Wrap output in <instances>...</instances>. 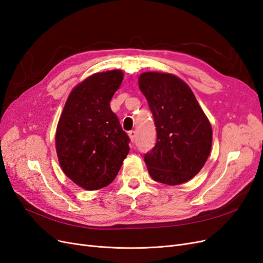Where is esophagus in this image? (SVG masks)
<instances>
[{
    "mask_svg": "<svg viewBox=\"0 0 263 263\" xmlns=\"http://www.w3.org/2000/svg\"><path fill=\"white\" fill-rule=\"evenodd\" d=\"M128 135H129L130 140L134 142L135 139H136V132H135V130H130V132H128Z\"/></svg>",
    "mask_w": 263,
    "mask_h": 263,
    "instance_id": "1",
    "label": "esophagus"
}]
</instances>
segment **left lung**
<instances>
[{
	"instance_id": "obj_1",
	"label": "left lung",
	"mask_w": 263,
	"mask_h": 263,
	"mask_svg": "<svg viewBox=\"0 0 263 263\" xmlns=\"http://www.w3.org/2000/svg\"><path fill=\"white\" fill-rule=\"evenodd\" d=\"M139 89L148 101L157 130L155 147L145 155L150 177L178 185L201 171L212 148V126L192 90L170 73L145 72Z\"/></svg>"
}]
</instances>
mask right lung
I'll return each mask as SVG.
<instances>
[{
	"instance_id": "obj_1",
	"label": "right lung",
	"mask_w": 263,
	"mask_h": 263,
	"mask_svg": "<svg viewBox=\"0 0 263 263\" xmlns=\"http://www.w3.org/2000/svg\"><path fill=\"white\" fill-rule=\"evenodd\" d=\"M123 78L121 70L92 74L70 93L60 116L55 133L59 163L84 190L110 184L129 153L130 139L109 106Z\"/></svg>"
}]
</instances>
